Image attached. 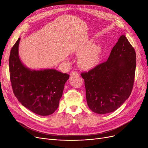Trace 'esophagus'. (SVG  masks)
I'll use <instances>...</instances> for the list:
<instances>
[{"label": "esophagus", "instance_id": "34e87169", "mask_svg": "<svg viewBox=\"0 0 148 148\" xmlns=\"http://www.w3.org/2000/svg\"><path fill=\"white\" fill-rule=\"evenodd\" d=\"M78 73L77 72H76V71H72L70 73V76L71 77H73V76H78Z\"/></svg>", "mask_w": 148, "mask_h": 148}]
</instances>
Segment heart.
Instances as JSON below:
<instances>
[{"label":"heart","mask_w":148,"mask_h":148,"mask_svg":"<svg viewBox=\"0 0 148 148\" xmlns=\"http://www.w3.org/2000/svg\"><path fill=\"white\" fill-rule=\"evenodd\" d=\"M77 52L81 54L78 59V63L84 69H92L100 64L101 47L99 45H93L92 41L78 47Z\"/></svg>","instance_id":"1"}]
</instances>
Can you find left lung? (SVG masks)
Wrapping results in <instances>:
<instances>
[{"mask_svg":"<svg viewBox=\"0 0 148 148\" xmlns=\"http://www.w3.org/2000/svg\"><path fill=\"white\" fill-rule=\"evenodd\" d=\"M136 62L135 49L122 35L108 60L82 73L89 109L96 114H106L122 106L133 89Z\"/></svg>","mask_w":148,"mask_h":148,"instance_id":"1","label":"left lung"}]
</instances>
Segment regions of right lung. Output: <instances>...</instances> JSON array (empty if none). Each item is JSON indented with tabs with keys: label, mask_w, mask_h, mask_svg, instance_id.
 Instances as JSON below:
<instances>
[{
	"label": "right lung",
	"mask_w": 148,
	"mask_h": 148,
	"mask_svg": "<svg viewBox=\"0 0 148 148\" xmlns=\"http://www.w3.org/2000/svg\"><path fill=\"white\" fill-rule=\"evenodd\" d=\"M20 38L11 49L10 78L13 93L26 108L39 115L53 114L59 107L70 75L55 69L34 70L25 66L18 56Z\"/></svg>",
	"instance_id": "1"
}]
</instances>
